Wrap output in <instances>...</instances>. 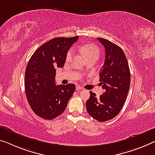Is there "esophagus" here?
Here are the masks:
<instances>
[{
  "mask_svg": "<svg viewBox=\"0 0 155 155\" xmlns=\"http://www.w3.org/2000/svg\"><path fill=\"white\" fill-rule=\"evenodd\" d=\"M83 88L82 87H80V86H77L76 87V90H78V91H80V90H82Z\"/></svg>",
  "mask_w": 155,
  "mask_h": 155,
  "instance_id": "34e87169",
  "label": "esophagus"
}]
</instances>
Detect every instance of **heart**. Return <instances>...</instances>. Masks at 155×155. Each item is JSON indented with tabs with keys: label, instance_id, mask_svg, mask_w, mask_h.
Segmentation results:
<instances>
[{
	"label": "heart",
	"instance_id": "obj_1",
	"mask_svg": "<svg viewBox=\"0 0 155 155\" xmlns=\"http://www.w3.org/2000/svg\"><path fill=\"white\" fill-rule=\"evenodd\" d=\"M79 50L82 53L84 54L86 58L87 59L91 58H96L97 59L100 56V49L98 47L94 44H85L84 46L79 47ZM75 57V50L74 48H71L68 52L67 55H66V61H71Z\"/></svg>",
	"mask_w": 155,
	"mask_h": 155
}]
</instances>
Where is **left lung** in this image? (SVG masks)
<instances>
[{"instance_id":"8db88e82","label":"left lung","mask_w":155,"mask_h":155,"mask_svg":"<svg viewBox=\"0 0 155 155\" xmlns=\"http://www.w3.org/2000/svg\"><path fill=\"white\" fill-rule=\"evenodd\" d=\"M97 39L105 48V59L99 74L104 92L97 97L90 91L86 107L91 117L104 122L114 118L122 109L130 89V72L122 48L103 38Z\"/></svg>"}]
</instances>
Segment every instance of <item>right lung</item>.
<instances>
[{
  "instance_id": "add662e5",
  "label": "right lung",
  "mask_w": 155,
  "mask_h": 155,
  "mask_svg": "<svg viewBox=\"0 0 155 155\" xmlns=\"http://www.w3.org/2000/svg\"><path fill=\"white\" fill-rule=\"evenodd\" d=\"M78 39H52L37 48L28 61L25 94L31 109L39 117L52 120L61 115L75 91L74 84L55 85V68L63 67L68 50Z\"/></svg>"
}]
</instances>
